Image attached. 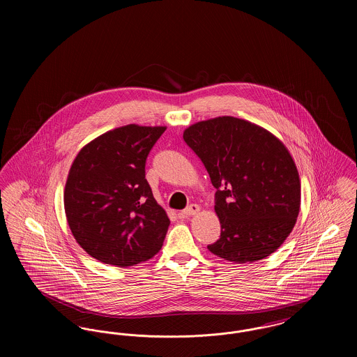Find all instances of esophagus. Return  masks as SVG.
Instances as JSON below:
<instances>
[{
  "label": "esophagus",
  "instance_id": "obj_1",
  "mask_svg": "<svg viewBox=\"0 0 357 357\" xmlns=\"http://www.w3.org/2000/svg\"><path fill=\"white\" fill-rule=\"evenodd\" d=\"M199 210H201V207H199L198 204H190L187 208H185V210L181 213V215H182V217H191V215L198 214Z\"/></svg>",
  "mask_w": 357,
  "mask_h": 357
}]
</instances>
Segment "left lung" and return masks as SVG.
<instances>
[{
    "instance_id": "8db88e82",
    "label": "left lung",
    "mask_w": 357,
    "mask_h": 357,
    "mask_svg": "<svg viewBox=\"0 0 357 357\" xmlns=\"http://www.w3.org/2000/svg\"><path fill=\"white\" fill-rule=\"evenodd\" d=\"M183 139L217 188L221 237L207 249L237 264L274 253L293 230L301 204L298 171L284 143L233 116L198 121Z\"/></svg>"
}]
</instances>
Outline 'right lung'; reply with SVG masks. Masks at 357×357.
Masks as SVG:
<instances>
[{"label": "right lung", "mask_w": 357, "mask_h": 357, "mask_svg": "<svg viewBox=\"0 0 357 357\" xmlns=\"http://www.w3.org/2000/svg\"><path fill=\"white\" fill-rule=\"evenodd\" d=\"M166 127L123 126L84 146L69 170L64 207L77 243L98 261L132 266L156 255L170 220L146 179V160Z\"/></svg>", "instance_id": "obj_1"}]
</instances>
